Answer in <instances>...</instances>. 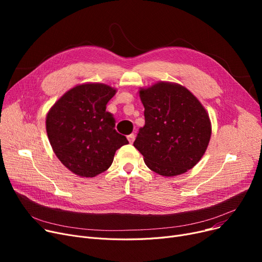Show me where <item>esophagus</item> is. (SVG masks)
Segmentation results:
<instances>
[{"label": "esophagus", "mask_w": 262, "mask_h": 262, "mask_svg": "<svg viewBox=\"0 0 262 262\" xmlns=\"http://www.w3.org/2000/svg\"><path fill=\"white\" fill-rule=\"evenodd\" d=\"M127 140L129 141V143H133L134 140H135V135L134 134H130L127 136Z\"/></svg>", "instance_id": "esophagus-1"}]
</instances>
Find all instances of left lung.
<instances>
[{
	"instance_id": "1",
	"label": "left lung",
	"mask_w": 262,
	"mask_h": 262,
	"mask_svg": "<svg viewBox=\"0 0 262 262\" xmlns=\"http://www.w3.org/2000/svg\"><path fill=\"white\" fill-rule=\"evenodd\" d=\"M144 126L134 146L148 169L162 176H176L193 168L205 154L211 137V122L204 106L186 87L158 81L140 88Z\"/></svg>"
}]
</instances>
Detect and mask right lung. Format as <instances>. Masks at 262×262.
Returning <instances> with one entry per match:
<instances>
[{"instance_id": "add662e5", "label": "right lung", "mask_w": 262, "mask_h": 262, "mask_svg": "<svg viewBox=\"0 0 262 262\" xmlns=\"http://www.w3.org/2000/svg\"><path fill=\"white\" fill-rule=\"evenodd\" d=\"M117 89L101 82H85L68 90L47 115L48 138L63 166L81 177L106 171L115 153L128 143L115 129L106 105Z\"/></svg>"}]
</instances>
